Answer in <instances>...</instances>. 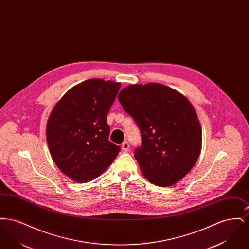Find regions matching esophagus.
Returning <instances> with one entry per match:
<instances>
[{
  "mask_svg": "<svg viewBox=\"0 0 249 249\" xmlns=\"http://www.w3.org/2000/svg\"><path fill=\"white\" fill-rule=\"evenodd\" d=\"M121 148H122V150L123 151H125V152H127L129 149H130V144H129V142H124L122 144H121Z\"/></svg>",
  "mask_w": 249,
  "mask_h": 249,
  "instance_id": "34e87169",
  "label": "esophagus"
}]
</instances>
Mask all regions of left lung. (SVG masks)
Masks as SVG:
<instances>
[{
  "instance_id": "8db88e82",
  "label": "left lung",
  "mask_w": 249,
  "mask_h": 249,
  "mask_svg": "<svg viewBox=\"0 0 249 249\" xmlns=\"http://www.w3.org/2000/svg\"><path fill=\"white\" fill-rule=\"evenodd\" d=\"M118 98L140 129L142 144L134 158L144 178L170 187L186 177L201 149V124L189 100L159 83L130 85Z\"/></svg>"
}]
</instances>
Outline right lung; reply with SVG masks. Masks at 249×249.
Wrapping results in <instances>:
<instances>
[{
    "label": "right lung",
    "instance_id": "add662e5",
    "mask_svg": "<svg viewBox=\"0 0 249 249\" xmlns=\"http://www.w3.org/2000/svg\"><path fill=\"white\" fill-rule=\"evenodd\" d=\"M120 83L89 79L69 89L54 107L47 124V141L59 170L87 183L100 177L120 151L108 140L107 116Z\"/></svg>",
    "mask_w": 249,
    "mask_h": 249
}]
</instances>
